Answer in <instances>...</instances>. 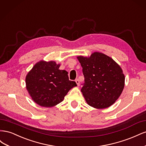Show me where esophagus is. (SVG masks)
I'll use <instances>...</instances> for the list:
<instances>
[{
    "instance_id": "obj_1",
    "label": "esophagus",
    "mask_w": 146,
    "mask_h": 146,
    "mask_svg": "<svg viewBox=\"0 0 146 146\" xmlns=\"http://www.w3.org/2000/svg\"><path fill=\"white\" fill-rule=\"evenodd\" d=\"M76 83H77V85H78V86L80 85V82H79V80H78V79H76Z\"/></svg>"
}]
</instances>
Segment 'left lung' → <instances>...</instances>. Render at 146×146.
Listing matches in <instances>:
<instances>
[{
  "instance_id": "obj_1",
  "label": "left lung",
  "mask_w": 146,
  "mask_h": 146,
  "mask_svg": "<svg viewBox=\"0 0 146 146\" xmlns=\"http://www.w3.org/2000/svg\"><path fill=\"white\" fill-rule=\"evenodd\" d=\"M85 82L81 91L87 104L97 109L112 105L125 85L122 69L111 57L95 52L90 56H78Z\"/></svg>"
}]
</instances>
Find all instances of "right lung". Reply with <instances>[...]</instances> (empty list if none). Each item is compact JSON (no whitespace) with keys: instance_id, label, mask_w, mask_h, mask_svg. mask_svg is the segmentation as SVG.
I'll return each mask as SVG.
<instances>
[{"instance_id":"1","label":"right lung","mask_w":146,"mask_h":146,"mask_svg":"<svg viewBox=\"0 0 146 146\" xmlns=\"http://www.w3.org/2000/svg\"><path fill=\"white\" fill-rule=\"evenodd\" d=\"M54 61H39L25 77L26 88L35 103L43 107H52L61 102L77 84L69 80L68 72L60 70Z\"/></svg>"}]
</instances>
